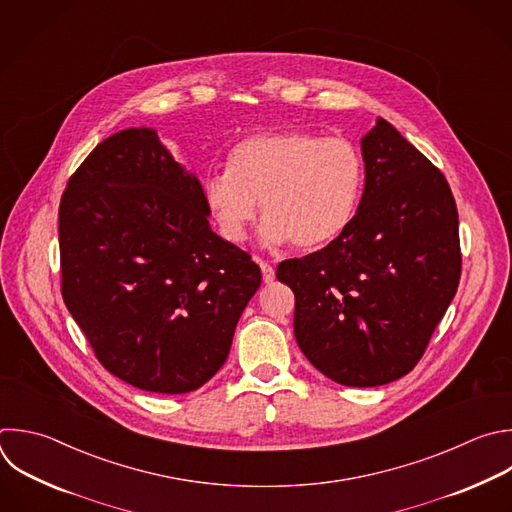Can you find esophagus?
Masks as SVG:
<instances>
[{
  "label": "esophagus",
  "mask_w": 512,
  "mask_h": 512,
  "mask_svg": "<svg viewBox=\"0 0 512 512\" xmlns=\"http://www.w3.org/2000/svg\"><path fill=\"white\" fill-rule=\"evenodd\" d=\"M259 265H261L263 281H265V283H273V281H275V269H273L269 263H265V261H259Z\"/></svg>",
  "instance_id": "1"
}]
</instances>
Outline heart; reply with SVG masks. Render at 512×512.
Listing matches in <instances>:
<instances>
[{"label":"heart","mask_w":512,"mask_h":512,"mask_svg":"<svg viewBox=\"0 0 512 512\" xmlns=\"http://www.w3.org/2000/svg\"><path fill=\"white\" fill-rule=\"evenodd\" d=\"M366 181L360 148L342 136L305 130L253 134L227 154V170L201 185L219 233L243 243L261 201V241L313 251L350 227Z\"/></svg>","instance_id":"1"}]
</instances>
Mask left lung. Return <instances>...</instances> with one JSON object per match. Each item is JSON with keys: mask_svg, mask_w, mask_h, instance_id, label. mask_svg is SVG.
Here are the masks:
<instances>
[{"mask_svg": "<svg viewBox=\"0 0 512 512\" xmlns=\"http://www.w3.org/2000/svg\"><path fill=\"white\" fill-rule=\"evenodd\" d=\"M366 185L342 237L277 267L293 329L329 380L372 388L420 362L460 281L458 211L440 170L388 120L362 138Z\"/></svg>", "mask_w": 512, "mask_h": 512, "instance_id": "8db88e82", "label": "left lung"}]
</instances>
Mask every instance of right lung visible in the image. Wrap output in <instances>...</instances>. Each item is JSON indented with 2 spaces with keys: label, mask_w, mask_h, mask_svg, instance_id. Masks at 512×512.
<instances>
[{
  "label": "right lung",
  "mask_w": 512,
  "mask_h": 512,
  "mask_svg": "<svg viewBox=\"0 0 512 512\" xmlns=\"http://www.w3.org/2000/svg\"><path fill=\"white\" fill-rule=\"evenodd\" d=\"M199 179L152 128L102 140L62 195V297L98 362L154 394H187L225 364L261 285L213 233Z\"/></svg>",
  "instance_id": "1"
}]
</instances>
